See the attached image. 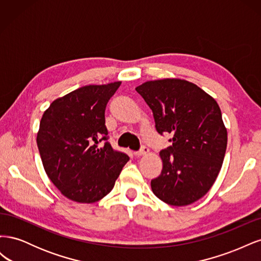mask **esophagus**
Instances as JSON below:
<instances>
[{"label": "esophagus", "mask_w": 261, "mask_h": 261, "mask_svg": "<svg viewBox=\"0 0 261 261\" xmlns=\"http://www.w3.org/2000/svg\"><path fill=\"white\" fill-rule=\"evenodd\" d=\"M149 153V148L147 147H141V149L139 150V151L135 152L134 154H135L136 156H143V155H146Z\"/></svg>", "instance_id": "34e87169"}]
</instances>
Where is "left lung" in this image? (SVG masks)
Segmentation results:
<instances>
[{"label": "left lung", "instance_id": "obj_1", "mask_svg": "<svg viewBox=\"0 0 261 261\" xmlns=\"http://www.w3.org/2000/svg\"><path fill=\"white\" fill-rule=\"evenodd\" d=\"M136 91L152 110L158 133L173 135L172 146L159 153L162 172L151 180L153 194L171 206L199 200L216 181L227 145L217 101L179 78L148 81Z\"/></svg>", "mask_w": 261, "mask_h": 261}]
</instances>
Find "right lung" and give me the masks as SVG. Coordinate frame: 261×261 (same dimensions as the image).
Returning <instances> with one entry per match:
<instances>
[{"label": "right lung", "instance_id": "right-lung-1", "mask_svg": "<svg viewBox=\"0 0 261 261\" xmlns=\"http://www.w3.org/2000/svg\"><path fill=\"white\" fill-rule=\"evenodd\" d=\"M120 85L81 87L55 99L41 117L37 145L44 171L70 200L93 203L103 198L129 159L107 141L106 107Z\"/></svg>", "mask_w": 261, "mask_h": 261}]
</instances>
